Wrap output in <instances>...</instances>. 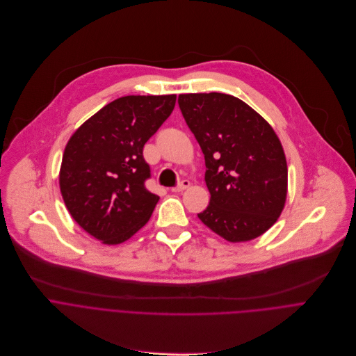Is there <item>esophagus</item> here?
<instances>
[{
	"label": "esophagus",
	"mask_w": 356,
	"mask_h": 356,
	"mask_svg": "<svg viewBox=\"0 0 356 356\" xmlns=\"http://www.w3.org/2000/svg\"><path fill=\"white\" fill-rule=\"evenodd\" d=\"M191 186V182L188 181V179H184L178 186H175V188H172L171 191L172 192H182V191H185V189H188Z\"/></svg>",
	"instance_id": "1"
}]
</instances>
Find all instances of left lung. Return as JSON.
<instances>
[{
  "label": "left lung",
  "instance_id": "obj_1",
  "mask_svg": "<svg viewBox=\"0 0 356 356\" xmlns=\"http://www.w3.org/2000/svg\"><path fill=\"white\" fill-rule=\"evenodd\" d=\"M178 104L204 156L210 202L197 218L230 243L259 237L280 216L288 193L276 133L233 95L181 94Z\"/></svg>",
  "mask_w": 356,
  "mask_h": 356
}]
</instances>
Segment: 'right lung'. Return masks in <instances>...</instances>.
<instances>
[{
    "label": "right lung",
    "instance_id": "1",
    "mask_svg": "<svg viewBox=\"0 0 356 356\" xmlns=\"http://www.w3.org/2000/svg\"><path fill=\"white\" fill-rule=\"evenodd\" d=\"M177 95H127L112 101L70 137L60 168L63 200L80 227L108 245L143 227L159 202L146 189L147 140L167 120Z\"/></svg>",
    "mask_w": 356,
    "mask_h": 356
}]
</instances>
